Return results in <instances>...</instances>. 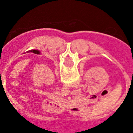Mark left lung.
I'll return each mask as SVG.
<instances>
[{
  "mask_svg": "<svg viewBox=\"0 0 133 133\" xmlns=\"http://www.w3.org/2000/svg\"><path fill=\"white\" fill-rule=\"evenodd\" d=\"M30 52H33V53H34V54H40V52H39V51H38V50H30Z\"/></svg>",
  "mask_w": 133,
  "mask_h": 133,
  "instance_id": "left-lung-1",
  "label": "left lung"
}]
</instances>
